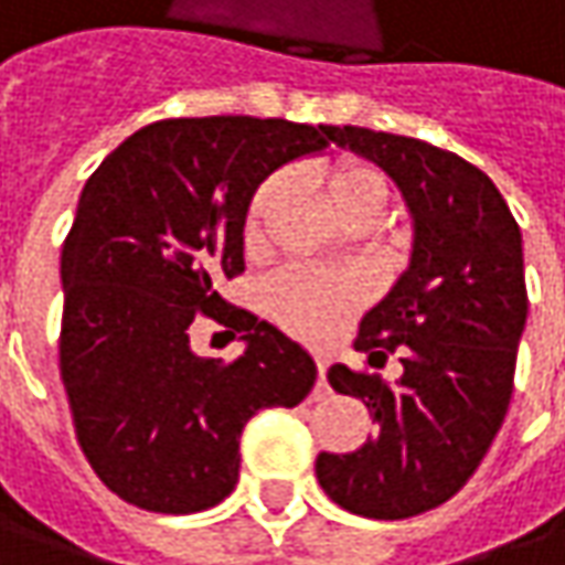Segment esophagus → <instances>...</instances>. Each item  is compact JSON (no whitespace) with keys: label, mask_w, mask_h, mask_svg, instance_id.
Instances as JSON below:
<instances>
[{"label":"esophagus","mask_w":565,"mask_h":565,"mask_svg":"<svg viewBox=\"0 0 565 565\" xmlns=\"http://www.w3.org/2000/svg\"><path fill=\"white\" fill-rule=\"evenodd\" d=\"M317 377H320V386H327V367H330V359L327 355H317Z\"/></svg>","instance_id":"34e87169"}]
</instances>
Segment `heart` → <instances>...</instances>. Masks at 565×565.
Masks as SVG:
<instances>
[{"label":"heart","mask_w":565,"mask_h":565,"mask_svg":"<svg viewBox=\"0 0 565 565\" xmlns=\"http://www.w3.org/2000/svg\"><path fill=\"white\" fill-rule=\"evenodd\" d=\"M282 188H286V179L270 175L250 191L245 213H242V242L250 254L267 245L270 216L282 198ZM323 198L342 226H352V223L374 226L390 204V182L374 163L345 157L323 172ZM361 301H364V289L359 279L311 270V267L279 270L264 286L267 315L286 333L298 339L330 337L359 311Z\"/></svg>","instance_id":"1"}]
</instances>
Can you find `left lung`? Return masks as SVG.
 <instances>
[{
	"mask_svg": "<svg viewBox=\"0 0 565 565\" xmlns=\"http://www.w3.org/2000/svg\"><path fill=\"white\" fill-rule=\"evenodd\" d=\"M330 141L393 175L415 245L355 339L371 367L399 352L402 377L345 364L327 374L367 405L377 437L355 452H320L317 481L355 515L408 519L462 490L507 418L529 315L522 232L488 175L449 150L359 125H330Z\"/></svg>",
	"mask_w": 565,
	"mask_h": 565,
	"instance_id": "1",
	"label": "left lung"
}]
</instances>
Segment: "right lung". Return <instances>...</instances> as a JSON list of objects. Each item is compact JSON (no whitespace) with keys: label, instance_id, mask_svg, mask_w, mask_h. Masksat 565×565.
<instances>
[{"label":"right lung","instance_id":"right-lung-1","mask_svg":"<svg viewBox=\"0 0 565 565\" xmlns=\"http://www.w3.org/2000/svg\"><path fill=\"white\" fill-rule=\"evenodd\" d=\"M330 143V125L210 116L143 125L87 179L62 245L58 371L77 444L131 507L188 515L226 500L260 408L311 393V355L228 305L245 273L242 213L273 169ZM201 316L249 342L235 362L190 352Z\"/></svg>","mask_w":565,"mask_h":565}]
</instances>
